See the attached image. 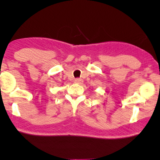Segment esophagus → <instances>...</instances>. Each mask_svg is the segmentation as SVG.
<instances>
[{"label":"esophagus","mask_w":160,"mask_h":160,"mask_svg":"<svg viewBox=\"0 0 160 160\" xmlns=\"http://www.w3.org/2000/svg\"><path fill=\"white\" fill-rule=\"evenodd\" d=\"M75 82L77 84H82L83 82V80L82 79H80V78H76V79L75 80Z\"/></svg>","instance_id":"obj_1"}]
</instances>
